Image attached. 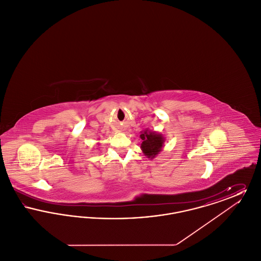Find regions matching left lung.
I'll return each mask as SVG.
<instances>
[{"mask_svg": "<svg viewBox=\"0 0 261 261\" xmlns=\"http://www.w3.org/2000/svg\"><path fill=\"white\" fill-rule=\"evenodd\" d=\"M140 138L142 139L141 149L143 150L144 154L150 160L162 151L165 141L162 134L145 130L144 132H141Z\"/></svg>", "mask_w": 261, "mask_h": 261, "instance_id": "1", "label": "left lung"}]
</instances>
